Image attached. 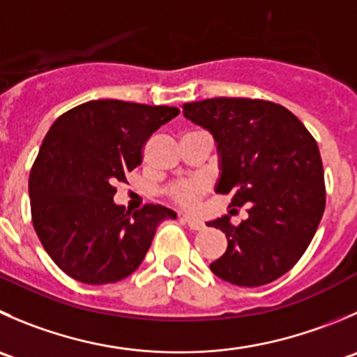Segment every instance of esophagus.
<instances>
[{"label": "esophagus", "mask_w": 357, "mask_h": 357, "mask_svg": "<svg viewBox=\"0 0 357 357\" xmlns=\"http://www.w3.org/2000/svg\"><path fill=\"white\" fill-rule=\"evenodd\" d=\"M181 220L185 221V223L188 225V227L192 228V230H202V228H204L202 221H200L199 218H195V216H190V214H183Z\"/></svg>", "instance_id": "esophagus-1"}]
</instances>
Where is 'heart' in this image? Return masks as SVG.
Returning a JSON list of instances; mask_svg holds the SVG:
<instances>
[{
    "instance_id": "1",
    "label": "heart",
    "mask_w": 357,
    "mask_h": 357,
    "mask_svg": "<svg viewBox=\"0 0 357 357\" xmlns=\"http://www.w3.org/2000/svg\"><path fill=\"white\" fill-rule=\"evenodd\" d=\"M206 192V183L202 179H188V181H181L178 185L172 186L169 190L172 199L176 200L178 204L186 207H192L199 202L200 197L204 195Z\"/></svg>"
}]
</instances>
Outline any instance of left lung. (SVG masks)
Returning <instances> with one entry per match:
<instances>
[{"label": "left lung", "mask_w": 357, "mask_h": 357, "mask_svg": "<svg viewBox=\"0 0 357 357\" xmlns=\"http://www.w3.org/2000/svg\"><path fill=\"white\" fill-rule=\"evenodd\" d=\"M183 115L216 141V192L230 193L234 207L248 204V220L238 227L230 216L207 223L228 238L211 271L245 288L275 281L302 258L326 206L316 139L289 109L261 99L186 102Z\"/></svg>", "instance_id": "obj_1"}]
</instances>
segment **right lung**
<instances>
[{"label":"right lung","mask_w":357,"mask_h":357,"mask_svg":"<svg viewBox=\"0 0 357 357\" xmlns=\"http://www.w3.org/2000/svg\"><path fill=\"white\" fill-rule=\"evenodd\" d=\"M179 115L171 106L99 99L52 123L29 174L34 230L55 265L85 284L132 274L157 227L176 220L164 206L126 213L113 202L115 183L141 164L144 143Z\"/></svg>","instance_id":"add662e5"}]
</instances>
